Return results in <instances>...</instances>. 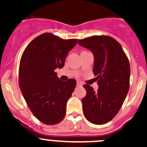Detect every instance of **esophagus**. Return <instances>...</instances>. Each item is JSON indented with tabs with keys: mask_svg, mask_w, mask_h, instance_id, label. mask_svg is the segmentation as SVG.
<instances>
[{
	"mask_svg": "<svg viewBox=\"0 0 147 147\" xmlns=\"http://www.w3.org/2000/svg\"><path fill=\"white\" fill-rule=\"evenodd\" d=\"M81 86H82V83L80 82H77V87H81Z\"/></svg>",
	"mask_w": 147,
	"mask_h": 147,
	"instance_id": "34e87169",
	"label": "esophagus"
}]
</instances>
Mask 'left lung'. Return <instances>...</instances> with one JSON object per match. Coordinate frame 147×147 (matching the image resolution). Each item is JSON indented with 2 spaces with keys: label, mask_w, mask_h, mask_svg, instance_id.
Listing matches in <instances>:
<instances>
[{
  "label": "left lung",
  "mask_w": 147,
  "mask_h": 147,
  "mask_svg": "<svg viewBox=\"0 0 147 147\" xmlns=\"http://www.w3.org/2000/svg\"><path fill=\"white\" fill-rule=\"evenodd\" d=\"M78 43L94 54L93 73L99 88L84 84L87 94L82 98L83 113L92 124L111 121L122 106L129 89L130 65L119 42L108 35H94L78 40Z\"/></svg>",
  "instance_id": "left-lung-1"
}]
</instances>
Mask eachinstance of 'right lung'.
<instances>
[{
  "instance_id": "add662e5",
  "label": "right lung",
  "mask_w": 147,
  "mask_h": 147,
  "mask_svg": "<svg viewBox=\"0 0 147 147\" xmlns=\"http://www.w3.org/2000/svg\"><path fill=\"white\" fill-rule=\"evenodd\" d=\"M76 43L77 39L64 40L45 32L32 40L22 55L19 87L29 109L43 124L54 125L64 119L76 80H60L55 69L64 66L68 52Z\"/></svg>"
}]
</instances>
